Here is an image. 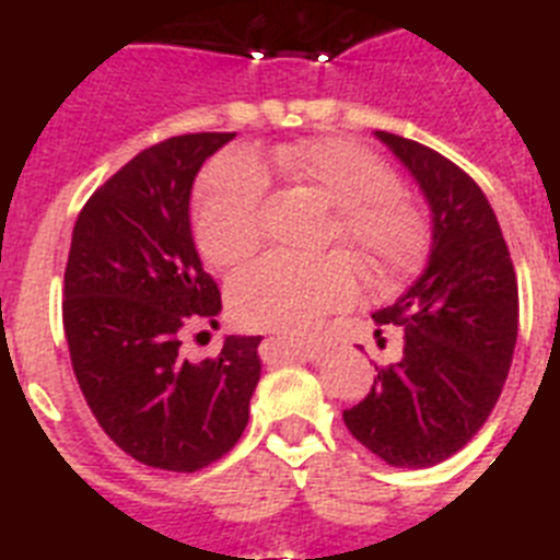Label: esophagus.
<instances>
[{
	"instance_id": "1",
	"label": "esophagus",
	"mask_w": 560,
	"mask_h": 560,
	"mask_svg": "<svg viewBox=\"0 0 560 560\" xmlns=\"http://www.w3.org/2000/svg\"><path fill=\"white\" fill-rule=\"evenodd\" d=\"M287 354H293L299 361H320L327 354V340L324 338H307L301 343H287Z\"/></svg>"
}]
</instances>
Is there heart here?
<instances>
[{"label":"heart","instance_id":"heart-1","mask_svg":"<svg viewBox=\"0 0 560 560\" xmlns=\"http://www.w3.org/2000/svg\"><path fill=\"white\" fill-rule=\"evenodd\" d=\"M273 168L332 206L329 242H340L377 284H395L420 270L428 253V222L400 194L388 165L343 138H313L279 145ZM265 168L242 152L208 165L194 194V240L211 265L247 259L261 240ZM361 290L343 253L315 259L270 253L228 284V307L247 329L304 335L329 310L347 307Z\"/></svg>","mask_w":560,"mask_h":560}]
</instances>
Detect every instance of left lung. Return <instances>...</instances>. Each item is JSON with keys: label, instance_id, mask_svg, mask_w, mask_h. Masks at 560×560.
Segmentation results:
<instances>
[{"label": "left lung", "instance_id": "1", "mask_svg": "<svg viewBox=\"0 0 560 560\" xmlns=\"http://www.w3.org/2000/svg\"><path fill=\"white\" fill-rule=\"evenodd\" d=\"M374 138L425 197L431 250L406 293L372 315L381 327H402V354L388 369L374 366L372 392L343 411V422L392 468H431L474 440L502 395L518 335V284L482 188L417 140Z\"/></svg>", "mask_w": 560, "mask_h": 560}]
</instances>
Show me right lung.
<instances>
[{
  "instance_id": "add662e5",
  "label": "right lung",
  "mask_w": 560,
  "mask_h": 560,
  "mask_svg": "<svg viewBox=\"0 0 560 560\" xmlns=\"http://www.w3.org/2000/svg\"><path fill=\"white\" fill-rule=\"evenodd\" d=\"M233 132L152 145L92 194L72 228L65 332L86 406L149 468H206L236 445L261 374L259 335H228L220 358H179L194 320L220 315L191 236L199 168Z\"/></svg>"
}]
</instances>
